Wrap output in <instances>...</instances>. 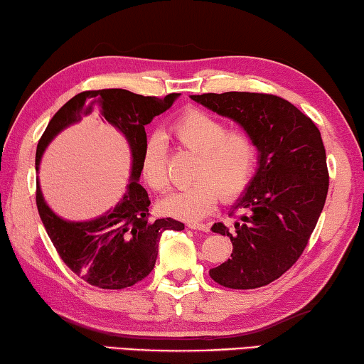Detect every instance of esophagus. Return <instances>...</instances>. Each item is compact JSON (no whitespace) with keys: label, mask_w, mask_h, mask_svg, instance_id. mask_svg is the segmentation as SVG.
<instances>
[{"label":"esophagus","mask_w":364,"mask_h":364,"mask_svg":"<svg viewBox=\"0 0 364 364\" xmlns=\"http://www.w3.org/2000/svg\"><path fill=\"white\" fill-rule=\"evenodd\" d=\"M188 228H192V230H200V232H209V227L205 224H193V222H190Z\"/></svg>","instance_id":"34e87169"}]
</instances>
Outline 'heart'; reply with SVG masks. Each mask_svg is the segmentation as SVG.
<instances>
[{
  "label": "heart",
  "mask_w": 364,
  "mask_h": 364,
  "mask_svg": "<svg viewBox=\"0 0 364 364\" xmlns=\"http://www.w3.org/2000/svg\"><path fill=\"white\" fill-rule=\"evenodd\" d=\"M172 132L183 149L198 155L193 183L159 201V211L171 218L198 222L211 214L222 196L233 201L245 193L257 166V145L247 132L230 131L225 121L198 108H190L174 123ZM140 174L146 186L163 192L169 186L168 145L153 132L140 156Z\"/></svg>",
  "instance_id": "b5f03b06"
}]
</instances>
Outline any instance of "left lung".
I'll return each instance as SVG.
<instances>
[{"label":"left lung","instance_id":"1","mask_svg":"<svg viewBox=\"0 0 364 364\" xmlns=\"http://www.w3.org/2000/svg\"><path fill=\"white\" fill-rule=\"evenodd\" d=\"M192 100L243 127L257 145V169L232 206L235 228L218 222L211 230L227 235L232 259L209 270L230 289H254L288 272L301 257L326 201V151L314 121L278 95L224 92L190 95Z\"/></svg>","mask_w":364,"mask_h":364}]
</instances>
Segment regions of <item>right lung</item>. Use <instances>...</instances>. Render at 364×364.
Listing matches in <instances>:
<instances>
[{
  "label": "right lung",
  "instance_id": "1",
  "mask_svg": "<svg viewBox=\"0 0 364 364\" xmlns=\"http://www.w3.org/2000/svg\"><path fill=\"white\" fill-rule=\"evenodd\" d=\"M178 95L145 97L126 89L80 92L54 114L38 142L35 168L40 171L43 153L57 134L97 110L102 121L123 134L129 145L131 176L123 198L92 220L73 222L57 215L44 201L36 178V206L43 225L65 265L89 284L102 289H124L136 284L155 267L161 233L183 230L182 222L171 218L150 219L149 193L139 183L140 156L146 142L145 126L171 108Z\"/></svg>",
  "mask_w": 364,
  "mask_h": 364
}]
</instances>
